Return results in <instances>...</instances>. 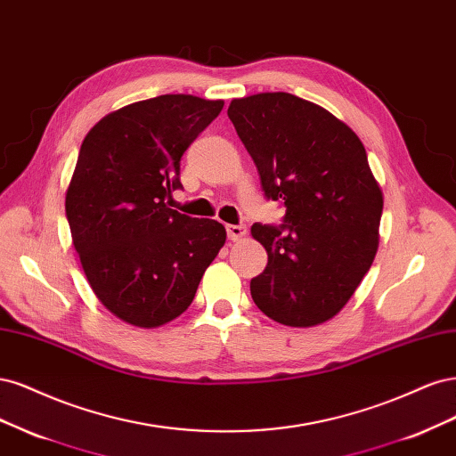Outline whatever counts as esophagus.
Returning a JSON list of instances; mask_svg holds the SVG:
<instances>
[{
    "label": "esophagus",
    "mask_w": 456,
    "mask_h": 456,
    "mask_svg": "<svg viewBox=\"0 0 456 456\" xmlns=\"http://www.w3.org/2000/svg\"><path fill=\"white\" fill-rule=\"evenodd\" d=\"M227 237L231 240H242L246 237V227L244 225H227Z\"/></svg>",
    "instance_id": "34e87169"
}]
</instances>
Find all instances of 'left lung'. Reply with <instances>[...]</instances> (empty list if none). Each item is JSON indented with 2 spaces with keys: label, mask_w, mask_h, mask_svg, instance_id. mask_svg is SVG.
Returning <instances> with one entry per match:
<instances>
[{
  "label": "left lung",
  "mask_w": 456,
  "mask_h": 456,
  "mask_svg": "<svg viewBox=\"0 0 456 456\" xmlns=\"http://www.w3.org/2000/svg\"><path fill=\"white\" fill-rule=\"evenodd\" d=\"M284 224L252 225L267 267L249 291L278 324L313 328L354 296L379 248L383 191L356 132L328 110L289 93L231 100L227 110Z\"/></svg>",
  "instance_id": "1"
}]
</instances>
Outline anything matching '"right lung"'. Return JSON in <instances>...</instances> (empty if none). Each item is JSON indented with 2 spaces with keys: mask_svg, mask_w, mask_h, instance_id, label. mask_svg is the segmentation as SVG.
<instances>
[{
  "mask_svg": "<svg viewBox=\"0 0 456 456\" xmlns=\"http://www.w3.org/2000/svg\"><path fill=\"white\" fill-rule=\"evenodd\" d=\"M224 100L163 94L111 111L85 136L66 216L94 296L130 326L168 324L193 303L225 227L168 208L180 159Z\"/></svg>",
  "mask_w": 456,
  "mask_h": 456,
  "instance_id": "1",
  "label": "right lung"
}]
</instances>
